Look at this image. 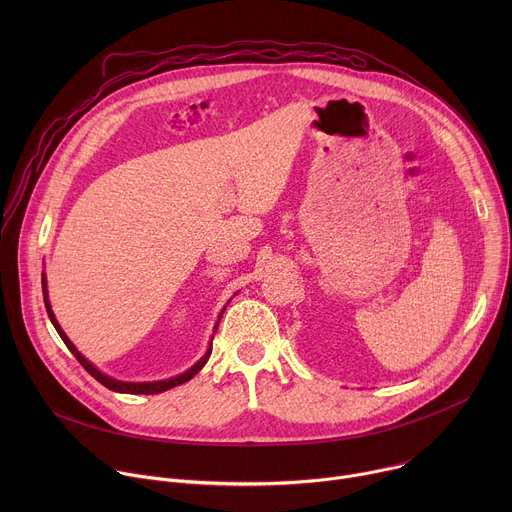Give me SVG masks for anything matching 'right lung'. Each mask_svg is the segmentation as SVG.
<instances>
[{
	"mask_svg": "<svg viewBox=\"0 0 512 512\" xmlns=\"http://www.w3.org/2000/svg\"><path fill=\"white\" fill-rule=\"evenodd\" d=\"M42 291H44V306H46V312H48V318H50V322L54 324V328H56V332L60 334V338L64 340V344L68 346V350L75 354V358L83 364V369L91 375V377H95L101 385H105L107 389H111V391H117V393H131V395H156V393H164V391H168V389H172V387H178V385H182V383H186V381H190L202 367L206 364V360H208V356H210V352H212V348H208L206 350V354L194 364V367L190 369V371H186L184 375H180V377H174V379H170V381H158V383H123V381H115V379H109V377H105V375H101L93 364L75 348V344H72L68 338H66V334L62 332V328L58 326V322H56V318H54V314H52V308H50V302H48V291H46V279L42 277Z\"/></svg>",
	"mask_w": 512,
	"mask_h": 512,
	"instance_id": "obj_1",
	"label": "right lung"
}]
</instances>
